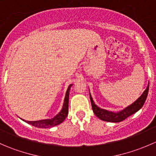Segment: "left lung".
Returning <instances> with one entry per match:
<instances>
[{
    "mask_svg": "<svg viewBox=\"0 0 156 156\" xmlns=\"http://www.w3.org/2000/svg\"><path fill=\"white\" fill-rule=\"evenodd\" d=\"M149 83H148L146 89L144 91L142 95L136 101L133 102L130 106H127V107L123 108L122 110H120V111L116 112H115L108 111V110L104 109V108L98 107L95 104L94 100H93L92 97L90 95V99L91 105H92L93 112H94V113L97 118H99L101 120L105 121V122H115L116 123V122H120L122 121H124L127 117L130 116L131 115L134 114L135 112L139 111L143 107L146 98H147L148 93H149Z\"/></svg>",
    "mask_w": 156,
    "mask_h": 156,
    "instance_id": "8db88e82",
    "label": "left lung"
}]
</instances>
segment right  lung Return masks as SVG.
Returning a JSON list of instances; mask_svg holds the SVG:
<instances>
[{
  "label": "right lung",
  "instance_id": "right-lung-1",
  "mask_svg": "<svg viewBox=\"0 0 156 156\" xmlns=\"http://www.w3.org/2000/svg\"><path fill=\"white\" fill-rule=\"evenodd\" d=\"M73 84H70L69 86L68 89H67L66 93L65 99H64L63 106H62L61 111L58 113L52 119H42V120L38 121H26L24 119H22L23 122H26V123L29 124V125H32V126L39 127V128H49V127H52L56 126V125H59L64 122L66 118L67 117L69 113V91H70L71 87Z\"/></svg>",
  "mask_w": 156,
  "mask_h": 156
}]
</instances>
